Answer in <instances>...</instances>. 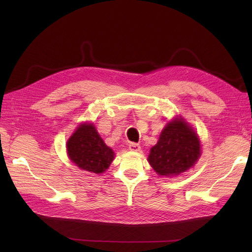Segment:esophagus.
Returning a JSON list of instances; mask_svg holds the SVG:
<instances>
[{
  "label": "esophagus",
  "mask_w": 252,
  "mask_h": 252,
  "mask_svg": "<svg viewBox=\"0 0 252 252\" xmlns=\"http://www.w3.org/2000/svg\"><path fill=\"white\" fill-rule=\"evenodd\" d=\"M129 149L131 152H140L141 146H140V144H137V143H130L129 144Z\"/></svg>",
  "instance_id": "esophagus-1"
}]
</instances>
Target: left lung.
<instances>
[{"mask_svg":"<svg viewBox=\"0 0 252 252\" xmlns=\"http://www.w3.org/2000/svg\"><path fill=\"white\" fill-rule=\"evenodd\" d=\"M200 154L197 133L183 118H175L167 123L152 147L148 162L159 175L175 176L194 167Z\"/></svg>","mask_w":252,"mask_h":252,"instance_id":"left-lung-1","label":"left lung"}]
</instances>
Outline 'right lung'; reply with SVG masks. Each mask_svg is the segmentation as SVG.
I'll return each mask as SVG.
<instances>
[{
  "label": "right lung",
  "mask_w": 252,
  "mask_h": 252,
  "mask_svg": "<svg viewBox=\"0 0 252 252\" xmlns=\"http://www.w3.org/2000/svg\"><path fill=\"white\" fill-rule=\"evenodd\" d=\"M67 153L77 167L96 174L105 172L115 157L93 123H82L77 127L67 141Z\"/></svg>",
  "instance_id": "obj_1"
}]
</instances>
